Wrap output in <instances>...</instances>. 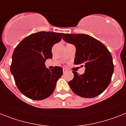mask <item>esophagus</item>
Listing matches in <instances>:
<instances>
[{
	"instance_id": "obj_1",
	"label": "esophagus",
	"mask_w": 126,
	"mask_h": 126,
	"mask_svg": "<svg viewBox=\"0 0 126 126\" xmlns=\"http://www.w3.org/2000/svg\"><path fill=\"white\" fill-rule=\"evenodd\" d=\"M66 71H67V70H66V68H63V73H65V72H66Z\"/></svg>"
}]
</instances>
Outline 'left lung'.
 <instances>
[{
    "instance_id": "left-lung-1",
    "label": "left lung",
    "mask_w": 126,
    "mask_h": 126,
    "mask_svg": "<svg viewBox=\"0 0 126 126\" xmlns=\"http://www.w3.org/2000/svg\"><path fill=\"white\" fill-rule=\"evenodd\" d=\"M63 39L76 47L74 64L86 68L82 75L72 72L74 79L68 82L72 91L82 98L101 94L110 84L113 72L110 51L99 40L87 35L65 33Z\"/></svg>"
}]
</instances>
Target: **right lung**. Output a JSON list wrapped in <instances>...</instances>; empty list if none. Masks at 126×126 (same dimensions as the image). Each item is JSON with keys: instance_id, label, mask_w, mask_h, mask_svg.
Returning <instances> with one entry per match:
<instances>
[{"instance_id": "1", "label": "right lung", "mask_w": 126, "mask_h": 126, "mask_svg": "<svg viewBox=\"0 0 126 126\" xmlns=\"http://www.w3.org/2000/svg\"><path fill=\"white\" fill-rule=\"evenodd\" d=\"M62 33L40 32L28 35L15 48L10 70L19 91L27 98L42 100L51 96L63 68L49 70L46 59L52 58L53 45L62 40Z\"/></svg>"}]
</instances>
